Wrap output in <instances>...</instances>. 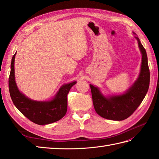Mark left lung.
<instances>
[{"label": "left lung", "mask_w": 159, "mask_h": 159, "mask_svg": "<svg viewBox=\"0 0 159 159\" xmlns=\"http://www.w3.org/2000/svg\"><path fill=\"white\" fill-rule=\"evenodd\" d=\"M135 38L142 55L141 71L137 80L127 92L121 95L104 97L97 87L89 85L96 112L105 119L121 121L130 117L140 105L149 88L150 76L146 51L139 39L136 36Z\"/></svg>", "instance_id": "1"}]
</instances>
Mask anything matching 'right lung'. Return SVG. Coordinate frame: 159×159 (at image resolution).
Masks as SVG:
<instances>
[{"label": "right lung", "instance_id": "1", "mask_svg": "<svg viewBox=\"0 0 159 159\" xmlns=\"http://www.w3.org/2000/svg\"><path fill=\"white\" fill-rule=\"evenodd\" d=\"M16 54L12 57L9 77V90L14 105L26 117L37 124H48L61 119L67 112V94L76 82L63 85L52 100L41 102L29 99L20 92L15 81Z\"/></svg>", "mask_w": 159, "mask_h": 159}]
</instances>
